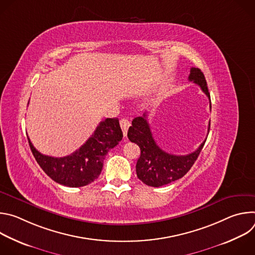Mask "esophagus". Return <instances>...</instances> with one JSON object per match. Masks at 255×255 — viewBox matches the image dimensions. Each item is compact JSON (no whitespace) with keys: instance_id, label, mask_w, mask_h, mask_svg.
<instances>
[{"instance_id":"obj_1","label":"esophagus","mask_w":255,"mask_h":255,"mask_svg":"<svg viewBox=\"0 0 255 255\" xmlns=\"http://www.w3.org/2000/svg\"><path fill=\"white\" fill-rule=\"evenodd\" d=\"M120 126L122 128V131H123V135L126 136L127 135V131H128V128L130 127V122L128 119L126 118H122L120 120Z\"/></svg>"}]
</instances>
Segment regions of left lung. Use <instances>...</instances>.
Here are the masks:
<instances>
[{"mask_svg": "<svg viewBox=\"0 0 255 255\" xmlns=\"http://www.w3.org/2000/svg\"><path fill=\"white\" fill-rule=\"evenodd\" d=\"M190 81L197 84L210 100L205 76L200 68L192 67L189 77ZM210 130V123L209 128ZM127 136L131 142L140 147V156L136 163L138 178L145 185L150 187H161L183 177L197 160L206 140L199 148L187 155H173L163 151L153 139L149 124L146 120V112L142 117H136L129 127Z\"/></svg>", "mask_w": 255, "mask_h": 255, "instance_id": "obj_1", "label": "left lung"}]
</instances>
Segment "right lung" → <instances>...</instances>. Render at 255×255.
I'll list each match as a JSON object with an SVG mask.
<instances>
[{
    "mask_svg": "<svg viewBox=\"0 0 255 255\" xmlns=\"http://www.w3.org/2000/svg\"><path fill=\"white\" fill-rule=\"evenodd\" d=\"M123 133L117 118L100 122L87 142L77 151L64 157L40 153L28 138L31 151L43 171L57 184L79 188L87 186L100 175L105 156L122 140Z\"/></svg>",
    "mask_w": 255,
    "mask_h": 255,
    "instance_id": "right-lung-1",
    "label": "right lung"
}]
</instances>
